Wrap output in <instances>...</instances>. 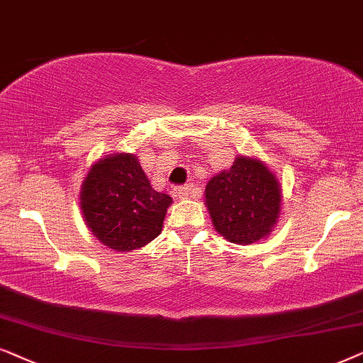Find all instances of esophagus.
Wrapping results in <instances>:
<instances>
[{"instance_id": "34e87169", "label": "esophagus", "mask_w": 363, "mask_h": 363, "mask_svg": "<svg viewBox=\"0 0 363 363\" xmlns=\"http://www.w3.org/2000/svg\"><path fill=\"white\" fill-rule=\"evenodd\" d=\"M172 194L179 197V199H187L191 196V187L189 186H179L176 189H172Z\"/></svg>"}]
</instances>
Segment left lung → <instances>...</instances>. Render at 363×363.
<instances>
[{
	"label": "left lung",
	"instance_id": "left-lung-1",
	"mask_svg": "<svg viewBox=\"0 0 363 363\" xmlns=\"http://www.w3.org/2000/svg\"><path fill=\"white\" fill-rule=\"evenodd\" d=\"M206 204L224 239L234 244L257 242L279 217V182L262 162L240 156L229 171L207 182Z\"/></svg>",
	"mask_w": 363,
	"mask_h": 363
}]
</instances>
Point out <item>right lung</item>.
Returning <instances> with one entry per match:
<instances>
[{
  "mask_svg": "<svg viewBox=\"0 0 363 363\" xmlns=\"http://www.w3.org/2000/svg\"><path fill=\"white\" fill-rule=\"evenodd\" d=\"M171 202V196L152 189L133 154L96 162L81 191L86 224L101 242L119 252L156 239Z\"/></svg>",
  "mask_w": 363,
  "mask_h": 363,
  "instance_id": "obj_1",
  "label": "right lung"
}]
</instances>
